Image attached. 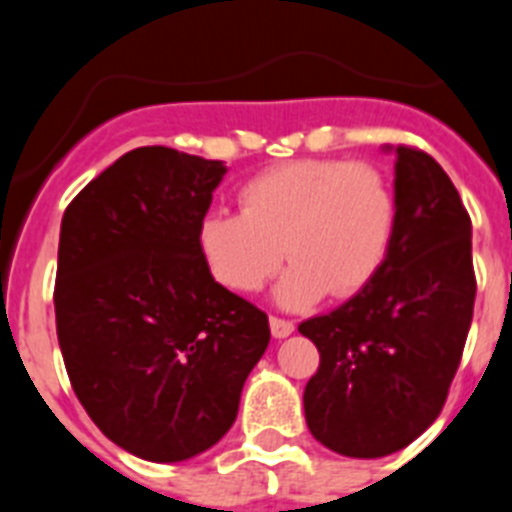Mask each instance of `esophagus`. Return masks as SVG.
Segmentation results:
<instances>
[{"instance_id":"obj_1","label":"esophagus","mask_w":512,"mask_h":512,"mask_svg":"<svg viewBox=\"0 0 512 512\" xmlns=\"http://www.w3.org/2000/svg\"><path fill=\"white\" fill-rule=\"evenodd\" d=\"M269 325H271V336L274 338H287L295 333V323H292V320L269 318Z\"/></svg>"}]
</instances>
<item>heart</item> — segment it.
<instances>
[{
  "instance_id": "b5f03b06",
  "label": "heart",
  "mask_w": 512,
  "mask_h": 512,
  "mask_svg": "<svg viewBox=\"0 0 512 512\" xmlns=\"http://www.w3.org/2000/svg\"><path fill=\"white\" fill-rule=\"evenodd\" d=\"M241 212H207L197 246L212 277L233 292H259L292 259L277 284L289 310L359 292L387 259L397 202L369 164L300 158L253 174L238 189ZM285 253L282 254L281 251Z\"/></svg>"
}]
</instances>
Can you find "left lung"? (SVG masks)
Returning a JSON list of instances; mask_svg holds the SVG:
<instances>
[{
    "label": "left lung",
    "mask_w": 512,
    "mask_h": 512,
    "mask_svg": "<svg viewBox=\"0 0 512 512\" xmlns=\"http://www.w3.org/2000/svg\"><path fill=\"white\" fill-rule=\"evenodd\" d=\"M397 220L387 259L328 315L300 325L320 351L305 387L307 428L323 446L379 459L438 418L472 325V220L449 174L397 146Z\"/></svg>",
    "instance_id": "obj_1"
}]
</instances>
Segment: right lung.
I'll use <instances>...</instances> for the list:
<instances>
[{"instance_id":"1","label":"right lung","mask_w":512,"mask_h":512,"mask_svg":"<svg viewBox=\"0 0 512 512\" xmlns=\"http://www.w3.org/2000/svg\"><path fill=\"white\" fill-rule=\"evenodd\" d=\"M223 161L146 146L74 197L61 220L56 330L99 431L146 461H184L230 431L269 318L212 279L197 228Z\"/></svg>"}]
</instances>
